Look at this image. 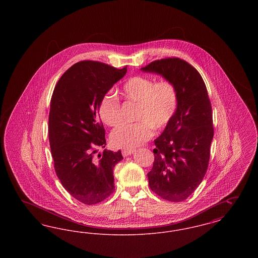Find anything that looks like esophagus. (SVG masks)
<instances>
[{
    "mask_svg": "<svg viewBox=\"0 0 258 258\" xmlns=\"http://www.w3.org/2000/svg\"><path fill=\"white\" fill-rule=\"evenodd\" d=\"M135 153V151L134 150H123L122 151V155H123V157H128V156H131V155H133Z\"/></svg>",
    "mask_w": 258,
    "mask_h": 258,
    "instance_id": "34e87169",
    "label": "esophagus"
}]
</instances>
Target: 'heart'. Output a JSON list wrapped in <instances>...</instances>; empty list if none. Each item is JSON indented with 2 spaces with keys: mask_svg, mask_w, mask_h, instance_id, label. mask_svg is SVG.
Here are the masks:
<instances>
[{
  "mask_svg": "<svg viewBox=\"0 0 258 258\" xmlns=\"http://www.w3.org/2000/svg\"><path fill=\"white\" fill-rule=\"evenodd\" d=\"M126 100L137 104L135 110L136 123H123L110 135L114 147L134 150L149 140L155 130H162L171 122L177 107L178 94L171 82L155 81L146 76H134L127 79L121 90ZM98 114L101 121L109 126H115L121 121L120 102L113 94L103 96Z\"/></svg>",
  "mask_w": 258,
  "mask_h": 258,
  "instance_id": "b5f03b06",
  "label": "heart"
}]
</instances>
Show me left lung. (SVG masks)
Instances as JSON below:
<instances>
[{"label":"left lung","mask_w":258,"mask_h":258,"mask_svg":"<svg viewBox=\"0 0 258 258\" xmlns=\"http://www.w3.org/2000/svg\"><path fill=\"white\" fill-rule=\"evenodd\" d=\"M141 71L159 74L177 90L178 107L154 141L155 161L148 179L159 197L181 202L201 184L208 168L214 137L208 92L197 70L179 58L152 61Z\"/></svg>","instance_id":"8db88e82"}]
</instances>
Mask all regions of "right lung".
Segmentation results:
<instances>
[{"label":"right lung","mask_w":258,"mask_h":258,"mask_svg":"<svg viewBox=\"0 0 258 258\" xmlns=\"http://www.w3.org/2000/svg\"><path fill=\"white\" fill-rule=\"evenodd\" d=\"M126 74L94 61L74 63L54 89L49 112V142L55 171L64 189L78 201L94 205L114 191L113 169L123 160L121 151L104 150L105 131L98 105Z\"/></svg>","instance_id":"add662e5"}]
</instances>
